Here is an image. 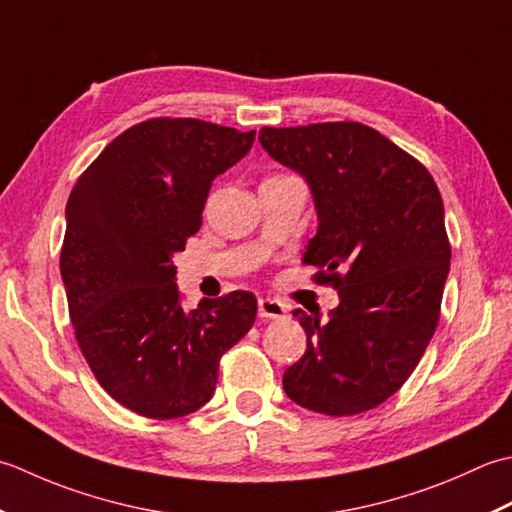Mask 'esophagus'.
Masks as SVG:
<instances>
[{"mask_svg":"<svg viewBox=\"0 0 512 512\" xmlns=\"http://www.w3.org/2000/svg\"><path fill=\"white\" fill-rule=\"evenodd\" d=\"M287 314L285 305L280 300L274 298H260L258 300V316L260 318H283Z\"/></svg>","mask_w":512,"mask_h":512,"instance_id":"34e87169","label":"esophagus"}]
</instances>
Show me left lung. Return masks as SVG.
I'll use <instances>...</instances> for the list:
<instances>
[{"label":"left lung","mask_w":512,"mask_h":512,"mask_svg":"<svg viewBox=\"0 0 512 512\" xmlns=\"http://www.w3.org/2000/svg\"><path fill=\"white\" fill-rule=\"evenodd\" d=\"M258 139L307 179L318 232L302 260L340 296L329 320L294 311L307 351L285 371V393L316 413H364L409 380L440 320L451 267L440 190L420 161L358 121L263 128Z\"/></svg>","instance_id":"left-lung-1"}]
</instances>
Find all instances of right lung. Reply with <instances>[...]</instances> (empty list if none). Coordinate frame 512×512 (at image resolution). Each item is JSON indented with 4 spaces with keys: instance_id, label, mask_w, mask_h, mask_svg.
<instances>
[{
    "instance_id": "add662e5",
    "label": "right lung",
    "mask_w": 512,
    "mask_h": 512,
    "mask_svg": "<svg viewBox=\"0 0 512 512\" xmlns=\"http://www.w3.org/2000/svg\"><path fill=\"white\" fill-rule=\"evenodd\" d=\"M256 130L156 117L119 134L66 205L61 278L83 358L114 400L172 420L210 402L218 362L256 320L232 291L185 311L172 256L203 223L212 181L252 150Z\"/></svg>"
}]
</instances>
